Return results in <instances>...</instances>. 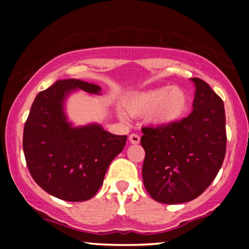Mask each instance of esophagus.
I'll return each instance as SVG.
<instances>
[{
    "mask_svg": "<svg viewBox=\"0 0 249 249\" xmlns=\"http://www.w3.org/2000/svg\"><path fill=\"white\" fill-rule=\"evenodd\" d=\"M128 139H130L131 144H139V142H141V137L136 133L130 134V136H128Z\"/></svg>",
    "mask_w": 249,
    "mask_h": 249,
    "instance_id": "34e87169",
    "label": "esophagus"
}]
</instances>
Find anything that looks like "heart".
Wrapping results in <instances>:
<instances>
[{"label":"heart","mask_w":249,"mask_h":249,"mask_svg":"<svg viewBox=\"0 0 249 249\" xmlns=\"http://www.w3.org/2000/svg\"><path fill=\"white\" fill-rule=\"evenodd\" d=\"M187 95L179 87H161L133 95L125 103L127 112L132 116H147L151 124L166 126L180 119L187 107ZM122 119L126 115L119 111Z\"/></svg>","instance_id":"b5f03b06"}]
</instances>
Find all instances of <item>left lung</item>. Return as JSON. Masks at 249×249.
Listing matches in <instances>:
<instances>
[{
  "instance_id": "8db88e82",
  "label": "left lung",
  "mask_w": 249,
  "mask_h": 249,
  "mask_svg": "<svg viewBox=\"0 0 249 249\" xmlns=\"http://www.w3.org/2000/svg\"><path fill=\"white\" fill-rule=\"evenodd\" d=\"M193 110L166 126L142 127L145 150L142 181L161 204H182L198 198L212 184L226 154L224 102L200 78H191Z\"/></svg>"
}]
</instances>
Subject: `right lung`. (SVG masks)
I'll use <instances>...</instances> for the list:
<instances>
[{
    "mask_svg": "<svg viewBox=\"0 0 249 249\" xmlns=\"http://www.w3.org/2000/svg\"><path fill=\"white\" fill-rule=\"evenodd\" d=\"M77 89L101 93L96 84L59 79L36 96L23 131V152L33 179L51 196L73 202L95 196L108 165L127 139L99 124L72 126L65 116L64 102Z\"/></svg>",
    "mask_w": 249,
    "mask_h": 249,
    "instance_id": "1",
    "label": "right lung"
}]
</instances>
